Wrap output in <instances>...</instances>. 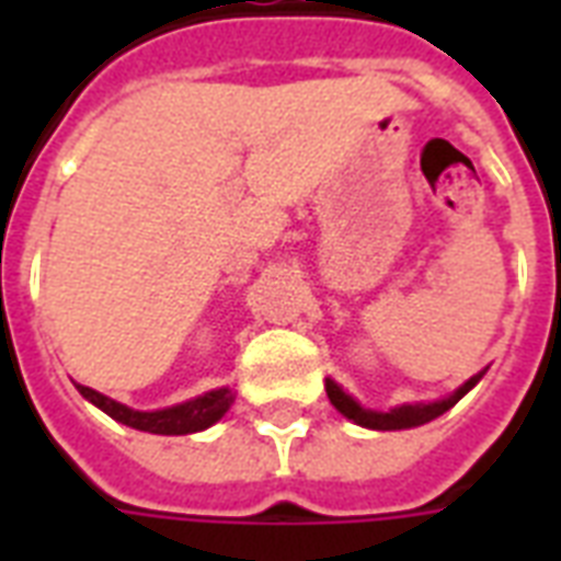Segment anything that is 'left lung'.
<instances>
[{"instance_id":"obj_1","label":"left lung","mask_w":561,"mask_h":561,"mask_svg":"<svg viewBox=\"0 0 561 561\" xmlns=\"http://www.w3.org/2000/svg\"><path fill=\"white\" fill-rule=\"evenodd\" d=\"M486 375V369H480L478 375H471L469 381H462L460 387L443 399H434V401H416V404H399V408H390V410H373V408H364L355 396L343 390L341 383L334 381V378H325V392H329V401H332L334 408L341 410L343 416L352 419L355 425L360 427H369V431H408V427H419L431 422V419L443 416L445 410H451L457 401L466 396V392L474 387Z\"/></svg>"}]
</instances>
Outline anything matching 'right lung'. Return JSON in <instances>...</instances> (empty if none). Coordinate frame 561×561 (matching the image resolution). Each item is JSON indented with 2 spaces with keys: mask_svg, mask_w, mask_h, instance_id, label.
<instances>
[{
  "mask_svg": "<svg viewBox=\"0 0 561 561\" xmlns=\"http://www.w3.org/2000/svg\"><path fill=\"white\" fill-rule=\"evenodd\" d=\"M83 399L92 401L95 408L104 410L110 419H116L122 425L136 427V431H145V434H160V436H183V434H197V431H206L218 422L224 413L229 410V404L236 401V392L229 387H218V390L203 392V396H194L188 401H180V404H171V408L162 410H134L122 404V401L110 399L104 392L92 390V387H83V383H75Z\"/></svg>",
  "mask_w": 561,
  "mask_h": 561,
  "instance_id": "obj_1",
  "label": "right lung"
}]
</instances>
